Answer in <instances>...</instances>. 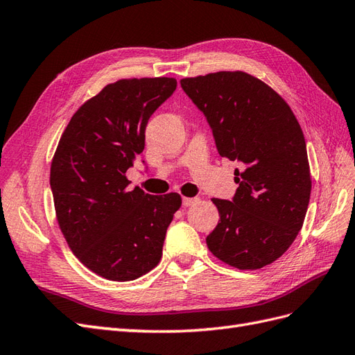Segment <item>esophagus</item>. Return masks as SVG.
<instances>
[{
    "instance_id": "34e87169",
    "label": "esophagus",
    "mask_w": 355,
    "mask_h": 355,
    "mask_svg": "<svg viewBox=\"0 0 355 355\" xmlns=\"http://www.w3.org/2000/svg\"><path fill=\"white\" fill-rule=\"evenodd\" d=\"M196 202H198V198H197V197H194V198H191V197H184V198H182V204H184L185 207L194 206Z\"/></svg>"
}]
</instances>
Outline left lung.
Masks as SVG:
<instances>
[{
  "mask_svg": "<svg viewBox=\"0 0 355 355\" xmlns=\"http://www.w3.org/2000/svg\"><path fill=\"white\" fill-rule=\"evenodd\" d=\"M180 85L206 115L219 155L240 161L232 201L211 198L219 223L209 250L241 271L272 263L304 225L311 171L304 132L287 102L244 71L182 78Z\"/></svg>",
  "mask_w": 355,
  "mask_h": 355,
  "instance_id": "obj_1",
  "label": "left lung"
}]
</instances>
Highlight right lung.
<instances>
[{
    "label": "right lung",
    "mask_w": 355,
    "mask_h": 355,
    "mask_svg": "<svg viewBox=\"0 0 355 355\" xmlns=\"http://www.w3.org/2000/svg\"><path fill=\"white\" fill-rule=\"evenodd\" d=\"M176 84L170 77L106 84L75 111L53 155L59 228L78 261L106 280L132 282L154 270L182 206L178 192L128 191L125 176L145 148L149 116Z\"/></svg>",
    "instance_id": "1"
}]
</instances>
